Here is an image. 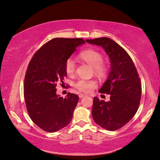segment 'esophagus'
<instances>
[{
    "label": "esophagus",
    "mask_w": 160,
    "mask_h": 160,
    "mask_svg": "<svg viewBox=\"0 0 160 160\" xmlns=\"http://www.w3.org/2000/svg\"><path fill=\"white\" fill-rule=\"evenodd\" d=\"M84 96H86V95H85V94H79V98H84Z\"/></svg>",
    "instance_id": "1"
}]
</instances>
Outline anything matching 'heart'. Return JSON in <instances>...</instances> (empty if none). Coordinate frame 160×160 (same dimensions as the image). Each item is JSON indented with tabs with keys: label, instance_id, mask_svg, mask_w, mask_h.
Segmentation results:
<instances>
[{
	"label": "heart",
	"instance_id": "obj_1",
	"mask_svg": "<svg viewBox=\"0 0 160 160\" xmlns=\"http://www.w3.org/2000/svg\"><path fill=\"white\" fill-rule=\"evenodd\" d=\"M78 57L94 68V72L98 77L103 78L107 75V68L103 62V56L99 51L94 49L84 50L78 54ZM76 62L72 58H68L65 61V69L68 75L71 76L75 72ZM76 88L79 91L88 92L96 86V82L93 80L78 79L75 83Z\"/></svg>",
	"mask_w": 160,
	"mask_h": 160
}]
</instances>
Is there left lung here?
<instances>
[{"instance_id":"8db88e82","label":"left lung","mask_w":160,"mask_h":160,"mask_svg":"<svg viewBox=\"0 0 160 160\" xmlns=\"http://www.w3.org/2000/svg\"><path fill=\"white\" fill-rule=\"evenodd\" d=\"M86 42L102 47L111 65L107 79L98 90L110 95V100L105 102L97 97L93 98L92 118L105 129L117 130L125 126L138 109L142 94L138 72L128 53L112 39L100 37Z\"/></svg>"}]
</instances>
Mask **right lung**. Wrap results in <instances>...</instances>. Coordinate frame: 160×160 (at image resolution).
I'll use <instances>...</instances> for the list:
<instances>
[{
  "instance_id": "obj_1",
  "label": "right lung",
  "mask_w": 160,
  "mask_h": 160,
  "mask_svg": "<svg viewBox=\"0 0 160 160\" xmlns=\"http://www.w3.org/2000/svg\"><path fill=\"white\" fill-rule=\"evenodd\" d=\"M84 43L81 38H54L42 45L28 64L25 103L32 121L45 132H57L71 121L78 96L68 92L63 98L57 94L56 87L67 76L65 61Z\"/></svg>"
}]
</instances>
